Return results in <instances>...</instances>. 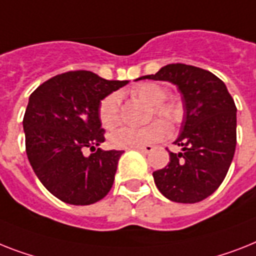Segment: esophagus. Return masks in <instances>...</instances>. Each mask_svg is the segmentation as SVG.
<instances>
[{
    "instance_id": "1",
    "label": "esophagus",
    "mask_w": 256,
    "mask_h": 256,
    "mask_svg": "<svg viewBox=\"0 0 256 256\" xmlns=\"http://www.w3.org/2000/svg\"><path fill=\"white\" fill-rule=\"evenodd\" d=\"M154 148L152 146V145H145V146H140V148H134V150H138L141 152V153H150V152H153Z\"/></svg>"
}]
</instances>
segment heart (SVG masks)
<instances>
[{"instance_id":"obj_1","label":"heart","mask_w":256,"mask_h":256,"mask_svg":"<svg viewBox=\"0 0 256 256\" xmlns=\"http://www.w3.org/2000/svg\"><path fill=\"white\" fill-rule=\"evenodd\" d=\"M134 94L152 104L150 116L157 115L166 123L172 124L178 122L180 111L178 106L168 102V92L162 86L148 82L134 88ZM99 119L104 128L110 130L118 124L120 119V95L118 92L107 95L99 104ZM168 132V126L162 120H154L141 128L134 126H120L114 130L108 137L111 146L118 149H134L144 145L161 141Z\"/></svg>"}]
</instances>
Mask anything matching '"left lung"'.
Segmentation results:
<instances>
[{
    "label": "left lung",
    "mask_w": 256,
    "mask_h": 256,
    "mask_svg": "<svg viewBox=\"0 0 256 256\" xmlns=\"http://www.w3.org/2000/svg\"><path fill=\"white\" fill-rule=\"evenodd\" d=\"M168 81L182 94L184 118L175 145L179 153L153 172L162 195L175 202H199L222 183L237 145V107L218 77L202 68L168 64L137 80Z\"/></svg>",
    "instance_id": "left-lung-1"
}]
</instances>
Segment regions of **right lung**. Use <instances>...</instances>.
I'll list each match as a JSON object with an SVG mask.
<instances>
[{
  "instance_id": "1",
  "label": "right lung",
  "mask_w": 256,
  "mask_h": 256,
  "mask_svg": "<svg viewBox=\"0 0 256 256\" xmlns=\"http://www.w3.org/2000/svg\"><path fill=\"white\" fill-rule=\"evenodd\" d=\"M128 81H108L92 72L57 74L30 95L23 130L26 153L42 184L61 202L90 206L115 179L123 150H102L100 100ZM90 148L93 153L85 156Z\"/></svg>"
}]
</instances>
